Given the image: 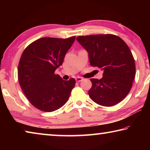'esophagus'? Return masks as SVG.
<instances>
[{"instance_id": "1", "label": "esophagus", "mask_w": 150, "mask_h": 150, "mask_svg": "<svg viewBox=\"0 0 150 150\" xmlns=\"http://www.w3.org/2000/svg\"><path fill=\"white\" fill-rule=\"evenodd\" d=\"M75 80H76V81H77V82H80V81H83V78L80 77H77L75 78Z\"/></svg>"}]
</instances>
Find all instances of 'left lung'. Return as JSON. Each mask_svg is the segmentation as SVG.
Returning <instances> with one entry per match:
<instances>
[{
    "label": "left lung",
    "instance_id": "left-lung-1",
    "mask_svg": "<svg viewBox=\"0 0 150 150\" xmlns=\"http://www.w3.org/2000/svg\"><path fill=\"white\" fill-rule=\"evenodd\" d=\"M77 40L88 52L91 65L103 71L102 79H91L90 98L104 106L120 103L130 92L136 75L135 62L128 45L112 34L80 35Z\"/></svg>",
    "mask_w": 150,
    "mask_h": 150
}]
</instances>
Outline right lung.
<instances>
[{"label":"right lung","mask_w":150,"mask_h":150,"mask_svg":"<svg viewBox=\"0 0 150 150\" xmlns=\"http://www.w3.org/2000/svg\"><path fill=\"white\" fill-rule=\"evenodd\" d=\"M75 36L42 38L30 44L20 57L18 77L28 99L35 108L53 112L67 103L75 87L74 78L65 81L54 72L62 65Z\"/></svg>","instance_id":"1"}]
</instances>
